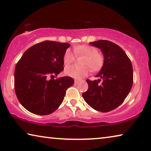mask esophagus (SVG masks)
Here are the masks:
<instances>
[{"label": "esophagus", "instance_id": "esophagus-1", "mask_svg": "<svg viewBox=\"0 0 151 151\" xmlns=\"http://www.w3.org/2000/svg\"><path fill=\"white\" fill-rule=\"evenodd\" d=\"M78 83H79V81H78V80H75V84H78Z\"/></svg>", "mask_w": 151, "mask_h": 151}]
</instances>
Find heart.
<instances>
[{
	"label": "heart",
	"instance_id": "heart-1",
	"mask_svg": "<svg viewBox=\"0 0 151 151\" xmlns=\"http://www.w3.org/2000/svg\"><path fill=\"white\" fill-rule=\"evenodd\" d=\"M73 52L76 56H84L82 61V66H69L64 69V73L71 77L82 78L87 76L90 72V69L93 72H98L101 70L105 64V58L103 55L98 53L96 47L89 45H79L73 47ZM73 52L70 49H67L63 55V63L65 65H69L75 60Z\"/></svg>",
	"mask_w": 151,
	"mask_h": 151
}]
</instances>
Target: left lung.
<instances>
[{
	"instance_id": "1",
	"label": "left lung",
	"mask_w": 151,
	"mask_h": 151,
	"mask_svg": "<svg viewBox=\"0 0 151 151\" xmlns=\"http://www.w3.org/2000/svg\"><path fill=\"white\" fill-rule=\"evenodd\" d=\"M89 44L101 49L105 64L96 76L100 79L86 80L88 87L83 97L92 108L108 112L120 106L130 93L133 84L132 65L122 48L114 42L98 40Z\"/></svg>"
}]
</instances>
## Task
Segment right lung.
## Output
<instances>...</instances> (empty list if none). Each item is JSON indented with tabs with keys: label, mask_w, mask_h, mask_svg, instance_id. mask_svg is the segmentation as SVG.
<instances>
[{
	"label": "right lung",
	"mask_w": 151,
	"mask_h": 151,
	"mask_svg": "<svg viewBox=\"0 0 151 151\" xmlns=\"http://www.w3.org/2000/svg\"><path fill=\"white\" fill-rule=\"evenodd\" d=\"M70 44L38 43L24 52L15 70V91L20 104L37 115L53 113L63 103L75 81L70 76L54 79L64 70L63 55Z\"/></svg>",
	"instance_id": "add662e5"
}]
</instances>
